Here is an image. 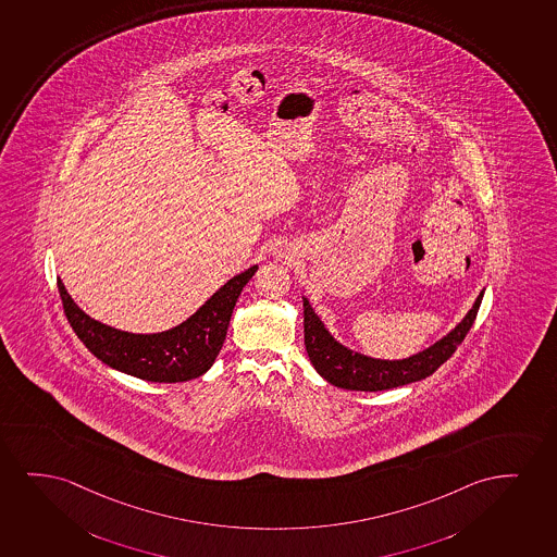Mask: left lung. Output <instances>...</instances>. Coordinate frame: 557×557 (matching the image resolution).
<instances>
[{
    "mask_svg": "<svg viewBox=\"0 0 557 557\" xmlns=\"http://www.w3.org/2000/svg\"><path fill=\"white\" fill-rule=\"evenodd\" d=\"M482 297L484 290L478 295L472 310L448 336H444L429 349H423L421 354L412 355L403 361L370 359L339 346L338 342L326 333L325 326L311 310L310 302L304 298V344L313 369L336 387L349 391L393 389L431 376L456 354L457 346L469 334L470 326L476 319Z\"/></svg>",
    "mask_w": 557,
    "mask_h": 557,
    "instance_id": "left-lung-1",
    "label": "left lung"
}]
</instances>
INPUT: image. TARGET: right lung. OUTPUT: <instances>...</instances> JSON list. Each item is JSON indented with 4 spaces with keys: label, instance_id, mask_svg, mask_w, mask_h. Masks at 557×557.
I'll use <instances>...</instances> for the list:
<instances>
[{
    "label": "right lung",
    "instance_id": "obj_1",
    "mask_svg": "<svg viewBox=\"0 0 557 557\" xmlns=\"http://www.w3.org/2000/svg\"><path fill=\"white\" fill-rule=\"evenodd\" d=\"M255 270L257 267H251L234 275L193 318L159 334L123 333L101 325L73 302L60 280L59 293L73 333L101 362L147 382H187L211 369L226 338L239 293Z\"/></svg>",
    "mask_w": 557,
    "mask_h": 557
}]
</instances>
